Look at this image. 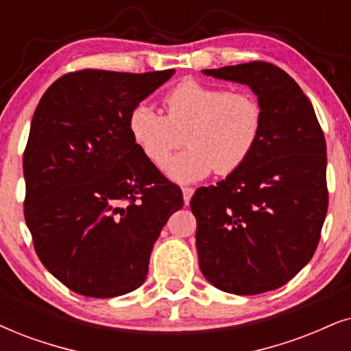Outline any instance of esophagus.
Instances as JSON below:
<instances>
[{
	"instance_id": "obj_1",
	"label": "esophagus",
	"mask_w": 351,
	"mask_h": 351,
	"mask_svg": "<svg viewBox=\"0 0 351 351\" xmlns=\"http://www.w3.org/2000/svg\"><path fill=\"white\" fill-rule=\"evenodd\" d=\"M193 194H194V188H183V199H184L186 206L189 204L191 197H193Z\"/></svg>"
}]
</instances>
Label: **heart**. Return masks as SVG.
Returning a JSON list of instances; mask_svg holds the SVG:
<instances>
[{"mask_svg":"<svg viewBox=\"0 0 351 351\" xmlns=\"http://www.w3.org/2000/svg\"><path fill=\"white\" fill-rule=\"evenodd\" d=\"M165 117L137 104L128 118L132 143L155 167H163L173 150H188L167 165L170 178L194 183L215 170L230 175L247 162L263 134V105L247 90L184 79L163 97Z\"/></svg>","mask_w":351,"mask_h":351,"instance_id":"b5f03b06","label":"heart"}]
</instances>
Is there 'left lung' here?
<instances>
[{"label":"left lung","mask_w":351,"mask_h":351,"mask_svg":"<svg viewBox=\"0 0 351 351\" xmlns=\"http://www.w3.org/2000/svg\"><path fill=\"white\" fill-rule=\"evenodd\" d=\"M202 73L250 86L264 124L245 165L191 199L199 267L227 293L259 295L291 280L319 245L329 206L326 139L311 101L278 66Z\"/></svg>","instance_id":"8db88e82"}]
</instances>
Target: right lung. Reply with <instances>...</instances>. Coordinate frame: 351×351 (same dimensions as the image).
<instances>
[{
  "mask_svg": "<svg viewBox=\"0 0 351 351\" xmlns=\"http://www.w3.org/2000/svg\"><path fill=\"white\" fill-rule=\"evenodd\" d=\"M175 69L61 76L35 108L24 150V217L42 264L74 293L113 298L143 285L181 189L132 143L131 110Z\"/></svg>",
  "mask_w": 351,
  "mask_h": 351,
  "instance_id": "right-lung-1",
  "label": "right lung"
}]
</instances>
